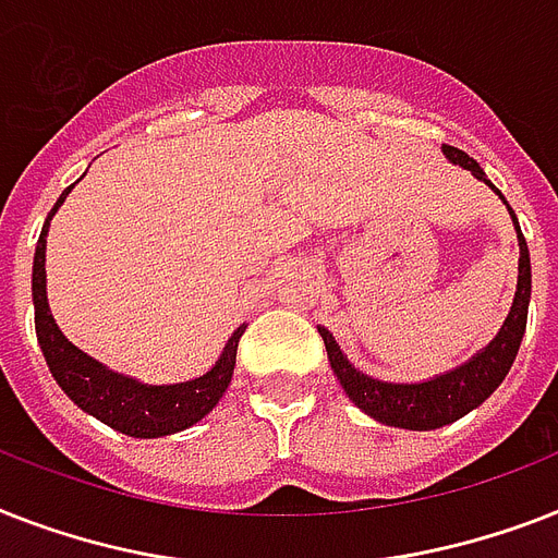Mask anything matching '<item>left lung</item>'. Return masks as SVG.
<instances>
[{
    "label": "left lung",
    "instance_id": "8db88e82",
    "mask_svg": "<svg viewBox=\"0 0 558 558\" xmlns=\"http://www.w3.org/2000/svg\"><path fill=\"white\" fill-rule=\"evenodd\" d=\"M442 156L451 165L469 170L477 182L489 185L504 199V193L486 179L484 168L475 159H469L466 153L442 144ZM504 205H507V199H504ZM507 210H510L512 226H515V234H519V283H515V298H512L510 315L504 318L501 330L495 332V339L486 348L477 350L475 356L466 359L463 365L451 367L446 373H437V376L423 381L373 379V376L359 371L341 353L339 341L332 339V332L327 327H318L324 348H327V359H330V367L339 376L344 393H348L353 405L362 408L376 423L393 425V428H408V432L442 428V425L466 416L469 411H475L501 385L504 376L510 373L512 362H515V353L521 348V339H524V330H527V306L530 289H533V275H530L527 240L521 234L515 210L510 205H507Z\"/></svg>",
    "mask_w": 558,
    "mask_h": 558
}]
</instances>
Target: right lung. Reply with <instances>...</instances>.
Listing matches in <instances>:
<instances>
[{"instance_id":"add662e5","label":"right lung","mask_w":558,"mask_h":558,"mask_svg":"<svg viewBox=\"0 0 558 558\" xmlns=\"http://www.w3.org/2000/svg\"><path fill=\"white\" fill-rule=\"evenodd\" d=\"M74 185L60 193L54 208L48 214L43 234L37 240L34 252V275H31V295H34V324H37V341L46 356V365L54 376V381L63 388V393L74 405L100 420L109 428L126 434V437H168V434L185 432L202 416L210 414L222 393L231 385L236 365V344L245 332V324H240L219 359L196 379L173 381V385H147V381L126 376V373L109 371L104 362L86 356L81 348H74L57 327L51 306L46 295V236L51 217H54L65 196Z\"/></svg>"}]
</instances>
